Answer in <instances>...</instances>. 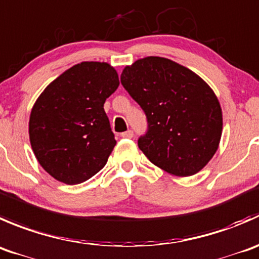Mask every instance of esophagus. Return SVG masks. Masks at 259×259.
<instances>
[{
	"label": "esophagus",
	"instance_id": "obj_1",
	"mask_svg": "<svg viewBox=\"0 0 259 259\" xmlns=\"http://www.w3.org/2000/svg\"><path fill=\"white\" fill-rule=\"evenodd\" d=\"M121 137H123V138H132L133 137V131L128 130V131H126V132L121 133Z\"/></svg>",
	"mask_w": 259,
	"mask_h": 259
}]
</instances>
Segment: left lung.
Wrapping results in <instances>:
<instances>
[{
  "label": "left lung",
  "instance_id": "1",
  "mask_svg": "<svg viewBox=\"0 0 259 259\" xmlns=\"http://www.w3.org/2000/svg\"><path fill=\"white\" fill-rule=\"evenodd\" d=\"M121 83L146 114L138 147L153 165L191 176L211 160L222 137V108L200 76L170 59L148 56L126 66Z\"/></svg>",
  "mask_w": 259,
  "mask_h": 259
}]
</instances>
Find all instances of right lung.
I'll use <instances>...</instances> for the list:
<instances>
[{"label":"right lung","instance_id":"right-lung-1","mask_svg":"<svg viewBox=\"0 0 259 259\" xmlns=\"http://www.w3.org/2000/svg\"><path fill=\"white\" fill-rule=\"evenodd\" d=\"M118 85L109 64L84 61L46 87L32 107L29 135L49 175L75 185L104 167L116 140L103 106Z\"/></svg>","mask_w":259,"mask_h":259}]
</instances>
